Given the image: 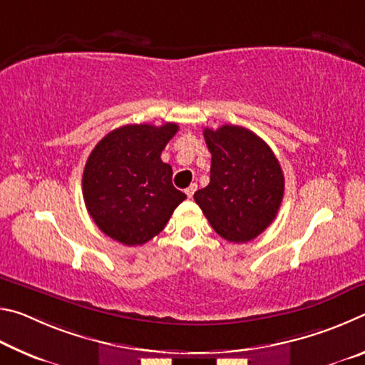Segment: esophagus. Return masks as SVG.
<instances>
[{
  "mask_svg": "<svg viewBox=\"0 0 365 365\" xmlns=\"http://www.w3.org/2000/svg\"><path fill=\"white\" fill-rule=\"evenodd\" d=\"M195 191H196V183H193V185H190V187L185 190V193H187V196L188 197H193V195H195Z\"/></svg>",
  "mask_w": 365,
  "mask_h": 365,
  "instance_id": "esophagus-1",
  "label": "esophagus"
}]
</instances>
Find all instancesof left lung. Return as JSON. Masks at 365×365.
Here are the masks:
<instances>
[{"label": "left lung", "mask_w": 365, "mask_h": 365, "mask_svg": "<svg viewBox=\"0 0 365 365\" xmlns=\"http://www.w3.org/2000/svg\"><path fill=\"white\" fill-rule=\"evenodd\" d=\"M212 154L211 182L195 193L196 205L222 238L255 240L279 212L285 178L274 151L256 133L240 125L205 128Z\"/></svg>", "instance_id": "left-lung-1"}]
</instances>
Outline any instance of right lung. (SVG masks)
<instances>
[{
	"label": "right lung",
	"mask_w": 365,
	"mask_h": 365,
	"mask_svg": "<svg viewBox=\"0 0 365 365\" xmlns=\"http://www.w3.org/2000/svg\"><path fill=\"white\" fill-rule=\"evenodd\" d=\"M178 130L133 123L109 132L86 159L82 188L86 211L103 233L127 246L150 242L187 197L172 185L160 153Z\"/></svg>",
	"instance_id": "obj_1"
}]
</instances>
